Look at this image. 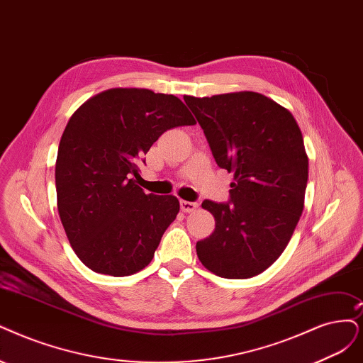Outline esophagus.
<instances>
[{
	"label": "esophagus",
	"instance_id": "obj_1",
	"mask_svg": "<svg viewBox=\"0 0 363 363\" xmlns=\"http://www.w3.org/2000/svg\"><path fill=\"white\" fill-rule=\"evenodd\" d=\"M179 205H181L182 212H194L199 206L196 202H186V200H181Z\"/></svg>",
	"mask_w": 363,
	"mask_h": 363
}]
</instances>
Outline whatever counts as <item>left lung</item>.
<instances>
[{
  "label": "left lung",
  "instance_id": "obj_1",
  "mask_svg": "<svg viewBox=\"0 0 363 363\" xmlns=\"http://www.w3.org/2000/svg\"><path fill=\"white\" fill-rule=\"evenodd\" d=\"M217 164L233 173L229 203L205 200L216 230L196 244L199 260L223 278L266 271L286 250L303 211L308 157L296 119L252 91L184 97Z\"/></svg>",
  "mask_w": 363,
  "mask_h": 363
}]
</instances>
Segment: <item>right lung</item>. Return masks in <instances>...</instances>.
I'll use <instances>...</instances> for the list:
<instances>
[{
	"label": "right lung",
	"mask_w": 363,
	"mask_h": 363,
	"mask_svg": "<svg viewBox=\"0 0 363 363\" xmlns=\"http://www.w3.org/2000/svg\"><path fill=\"white\" fill-rule=\"evenodd\" d=\"M194 124L178 97L143 88L103 91L72 115L55 164L58 213L91 271L127 277L151 263L179 202L145 194L139 161L164 131Z\"/></svg>",
	"instance_id": "1"
}]
</instances>
